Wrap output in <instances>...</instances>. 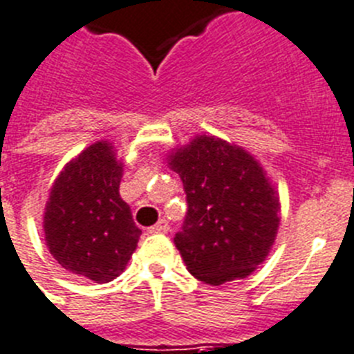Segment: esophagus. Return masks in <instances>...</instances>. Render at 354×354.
Here are the masks:
<instances>
[{
  "label": "esophagus",
  "mask_w": 354,
  "mask_h": 354,
  "mask_svg": "<svg viewBox=\"0 0 354 354\" xmlns=\"http://www.w3.org/2000/svg\"><path fill=\"white\" fill-rule=\"evenodd\" d=\"M167 232H169V224L165 219L158 221L155 226H151V228H149V233H167Z\"/></svg>",
  "instance_id": "1"
}]
</instances>
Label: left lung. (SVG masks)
I'll return each instance as SVG.
<instances>
[{
  "instance_id": "1",
  "label": "left lung",
  "mask_w": 354,
  "mask_h": 354,
  "mask_svg": "<svg viewBox=\"0 0 354 354\" xmlns=\"http://www.w3.org/2000/svg\"><path fill=\"white\" fill-rule=\"evenodd\" d=\"M187 194L174 236L187 269L208 285L250 276L269 254L279 226V198L244 147L198 135L169 153Z\"/></svg>"
}]
</instances>
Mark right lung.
I'll return each instance as SVG.
<instances>
[{
  "label": "right lung",
  "mask_w": 354,
  "mask_h": 354,
  "mask_svg": "<svg viewBox=\"0 0 354 354\" xmlns=\"http://www.w3.org/2000/svg\"><path fill=\"white\" fill-rule=\"evenodd\" d=\"M121 178L113 146L97 140L66 164L46 203L49 253L66 270L96 283L121 274L142 233L119 196Z\"/></svg>",
  "instance_id": "1"
}]
</instances>
